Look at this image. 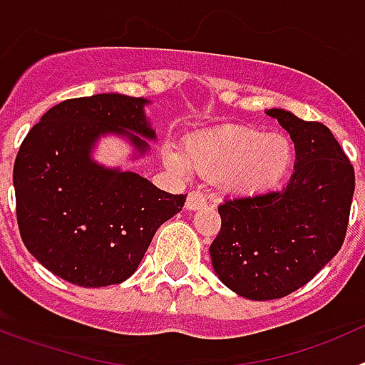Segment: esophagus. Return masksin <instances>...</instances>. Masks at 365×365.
<instances>
[{"mask_svg":"<svg viewBox=\"0 0 365 365\" xmlns=\"http://www.w3.org/2000/svg\"><path fill=\"white\" fill-rule=\"evenodd\" d=\"M206 205V197L201 192H190L188 199H186V210H199Z\"/></svg>","mask_w":365,"mask_h":365,"instance_id":"34e87169","label":"esophagus"}]
</instances>
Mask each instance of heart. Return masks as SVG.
Listing matches in <instances>:
<instances>
[{
    "instance_id": "heart-1",
    "label": "heart",
    "mask_w": 365,
    "mask_h": 365,
    "mask_svg": "<svg viewBox=\"0 0 365 365\" xmlns=\"http://www.w3.org/2000/svg\"><path fill=\"white\" fill-rule=\"evenodd\" d=\"M182 154L164 151V163L175 173L188 166L215 179L222 190L241 195L272 190L285 179L294 160L292 143L283 135H265L248 125H219L193 135L182 144Z\"/></svg>"
}]
</instances>
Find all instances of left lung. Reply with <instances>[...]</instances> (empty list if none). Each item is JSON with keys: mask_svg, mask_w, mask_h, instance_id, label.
<instances>
[{"mask_svg": "<svg viewBox=\"0 0 365 365\" xmlns=\"http://www.w3.org/2000/svg\"><path fill=\"white\" fill-rule=\"evenodd\" d=\"M291 135L294 173L282 190L227 199L210 245L217 278L235 294L278 299L311 282L346 240L354 170L327 125L267 109Z\"/></svg>", "mask_w": 365, "mask_h": 365, "instance_id": "8db88e82", "label": "left lung"}]
</instances>
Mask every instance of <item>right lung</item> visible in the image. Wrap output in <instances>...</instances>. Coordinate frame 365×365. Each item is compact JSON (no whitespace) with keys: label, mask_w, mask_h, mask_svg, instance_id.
<instances>
[{"label":"right lung","mask_w":365,"mask_h":365,"mask_svg":"<svg viewBox=\"0 0 365 365\" xmlns=\"http://www.w3.org/2000/svg\"><path fill=\"white\" fill-rule=\"evenodd\" d=\"M148 104L118 93L63 100L24 138L12 177L19 234L58 278L95 289L125 282L157 228L182 210L186 195L93 159L106 135L125 138L133 159L144 157L157 138Z\"/></svg>","instance_id":"add662e5"}]
</instances>
